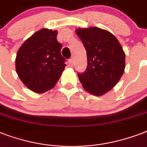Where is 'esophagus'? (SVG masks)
<instances>
[{"instance_id":"34e87169","label":"esophagus","mask_w":147,"mask_h":147,"mask_svg":"<svg viewBox=\"0 0 147 147\" xmlns=\"http://www.w3.org/2000/svg\"><path fill=\"white\" fill-rule=\"evenodd\" d=\"M69 65H70V66H72L74 65V59H70L69 60Z\"/></svg>"}]
</instances>
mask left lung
<instances>
[{
  "instance_id": "left-lung-1",
  "label": "left lung",
  "mask_w": 147,
  "mask_h": 147,
  "mask_svg": "<svg viewBox=\"0 0 147 147\" xmlns=\"http://www.w3.org/2000/svg\"><path fill=\"white\" fill-rule=\"evenodd\" d=\"M87 52V69L78 76L83 88L100 96L118 82L125 69V53L113 34L98 27L78 29Z\"/></svg>"
}]
</instances>
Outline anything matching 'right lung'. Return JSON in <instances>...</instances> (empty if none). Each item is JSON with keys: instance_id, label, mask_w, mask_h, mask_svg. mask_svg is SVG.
Segmentation results:
<instances>
[{"instance_id": "1", "label": "right lung", "mask_w": 147, "mask_h": 147, "mask_svg": "<svg viewBox=\"0 0 147 147\" xmlns=\"http://www.w3.org/2000/svg\"><path fill=\"white\" fill-rule=\"evenodd\" d=\"M57 31L42 29L22 44L16 57V70L29 89L43 93L53 88L64 71L66 61L61 55L62 45Z\"/></svg>"}]
</instances>
